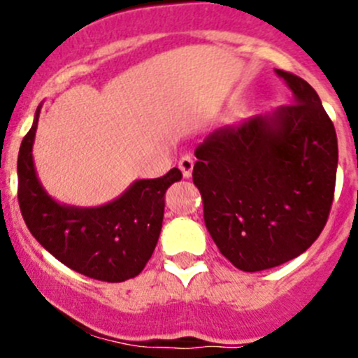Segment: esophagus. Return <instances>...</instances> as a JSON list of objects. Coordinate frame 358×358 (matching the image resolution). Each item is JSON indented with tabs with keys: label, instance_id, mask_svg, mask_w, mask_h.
Returning <instances> with one entry per match:
<instances>
[{
	"label": "esophagus",
	"instance_id": "esophagus-1",
	"mask_svg": "<svg viewBox=\"0 0 358 358\" xmlns=\"http://www.w3.org/2000/svg\"><path fill=\"white\" fill-rule=\"evenodd\" d=\"M178 168H180V171H182V175L185 176V178H190V176H192V169H194L192 156H183L182 159H180Z\"/></svg>",
	"mask_w": 358,
	"mask_h": 358
}]
</instances>
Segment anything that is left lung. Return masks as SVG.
<instances>
[{
  "mask_svg": "<svg viewBox=\"0 0 358 358\" xmlns=\"http://www.w3.org/2000/svg\"><path fill=\"white\" fill-rule=\"evenodd\" d=\"M292 103L213 131L192 178L220 252L244 272L273 268L315 243L329 218L338 138L315 90L275 69Z\"/></svg>",
  "mask_w": 358,
  "mask_h": 358,
  "instance_id": "obj_1",
  "label": "left lung"
}]
</instances>
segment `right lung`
Masks as SVG:
<instances>
[{"label":"right lung","instance_id":"right-lung-1","mask_svg":"<svg viewBox=\"0 0 358 358\" xmlns=\"http://www.w3.org/2000/svg\"><path fill=\"white\" fill-rule=\"evenodd\" d=\"M41 106L24 136L17 161L19 204L29 232L74 272L103 282L136 277L156 249L164 216V194L182 180L173 168L161 178L136 180L117 199L96 208L60 204L38 178L32 143Z\"/></svg>","mask_w":358,"mask_h":358}]
</instances>
